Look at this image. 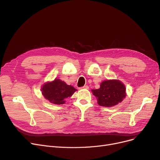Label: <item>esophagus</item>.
Returning a JSON list of instances; mask_svg holds the SVG:
<instances>
[{
  "mask_svg": "<svg viewBox=\"0 0 160 160\" xmlns=\"http://www.w3.org/2000/svg\"><path fill=\"white\" fill-rule=\"evenodd\" d=\"M81 88H82V89H89V86H87V85H86V86H84L82 87Z\"/></svg>",
  "mask_w": 160,
  "mask_h": 160,
  "instance_id": "obj_1",
  "label": "esophagus"
}]
</instances>
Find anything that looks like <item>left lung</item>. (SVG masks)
I'll use <instances>...</instances> for the list:
<instances>
[{
    "instance_id": "obj_1",
    "label": "left lung",
    "mask_w": 160,
    "mask_h": 160,
    "mask_svg": "<svg viewBox=\"0 0 160 160\" xmlns=\"http://www.w3.org/2000/svg\"><path fill=\"white\" fill-rule=\"evenodd\" d=\"M97 97L98 104L104 107H112L118 104L126 97V88L119 80L103 81L100 88L92 90Z\"/></svg>"
}]
</instances>
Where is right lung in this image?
<instances>
[{"label":"right lung","mask_w":160,"mask_h":160,"mask_svg":"<svg viewBox=\"0 0 160 160\" xmlns=\"http://www.w3.org/2000/svg\"><path fill=\"white\" fill-rule=\"evenodd\" d=\"M42 94L50 102L56 104H63L65 100L77 91L72 86L66 84V83L59 79H55L53 82H48L42 87Z\"/></svg>","instance_id":"right-lung-1"}]
</instances>
